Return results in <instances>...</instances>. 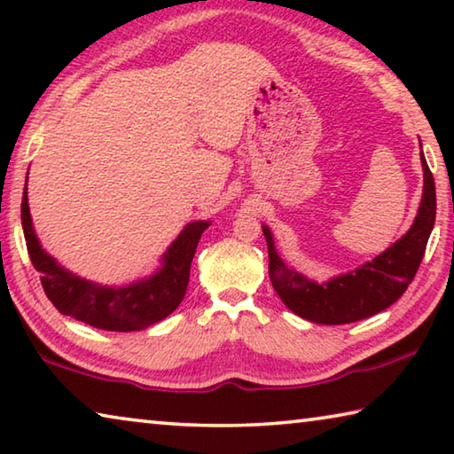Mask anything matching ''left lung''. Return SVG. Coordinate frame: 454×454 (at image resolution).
Segmentation results:
<instances>
[{
    "label": "left lung",
    "mask_w": 454,
    "mask_h": 454,
    "mask_svg": "<svg viewBox=\"0 0 454 454\" xmlns=\"http://www.w3.org/2000/svg\"><path fill=\"white\" fill-rule=\"evenodd\" d=\"M425 186L419 214L401 240L356 270L340 274L328 282L309 280L282 262L274 248L272 232L262 226L268 244V274L270 282L288 309L317 325H348L388 309L409 288L425 256L428 236L436 216V192L433 172L420 152Z\"/></svg>",
    "instance_id": "8db88e82"
}]
</instances>
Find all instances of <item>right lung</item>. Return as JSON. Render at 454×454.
<instances>
[{"mask_svg": "<svg viewBox=\"0 0 454 454\" xmlns=\"http://www.w3.org/2000/svg\"><path fill=\"white\" fill-rule=\"evenodd\" d=\"M21 226L29 258L40 272L45 296L61 314L102 330L132 333L156 325L178 309L186 294L192 258L196 254L200 236L210 222H190L166 250L162 268L156 274L120 288L102 286L67 272L42 248L29 214L27 188H24L21 200Z\"/></svg>", "mask_w": 454, "mask_h": 454, "instance_id": "add662e5", "label": "right lung"}]
</instances>
